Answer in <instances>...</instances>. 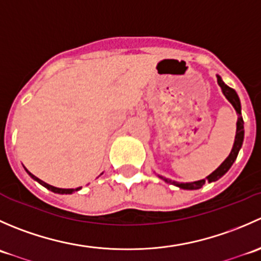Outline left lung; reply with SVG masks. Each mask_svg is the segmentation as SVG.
<instances>
[{
  "label": "left lung",
  "mask_w": 261,
  "mask_h": 261,
  "mask_svg": "<svg viewBox=\"0 0 261 261\" xmlns=\"http://www.w3.org/2000/svg\"><path fill=\"white\" fill-rule=\"evenodd\" d=\"M217 82H218V84H220L221 88H222V92H223V94H225V97L228 99V102L232 105L233 109L236 110V112H238V115H239L238 123H236V125H238V128H236L235 143H233L232 150H231L230 155L226 158L225 162H223L222 164H221L220 167H218L217 169L212 173V174H210L208 177H207V179L193 181V183H178V181L169 180V179H165V178H163V179L167 181V183L174 184V186L179 187V188H183V189H199V188H202V186H203L204 183H206V180H208L210 183H211V181H216V180L220 179V178L222 177L225 173H227V170L230 169L231 165L233 164V162H235L236 158H238V154H239V151H240L241 145H243V141H244V120H243V117H241L240 99H239V96H238V93L235 92V89H232L231 87L226 86V84L223 83V81L221 80L220 75H217Z\"/></svg>",
  "instance_id": "1"
}]
</instances>
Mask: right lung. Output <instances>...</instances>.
<instances>
[{
    "label": "right lung",
    "mask_w": 261,
    "mask_h": 261,
    "mask_svg": "<svg viewBox=\"0 0 261 261\" xmlns=\"http://www.w3.org/2000/svg\"><path fill=\"white\" fill-rule=\"evenodd\" d=\"M26 172L29 173V175H30V177L33 178V179H35L36 181H39V183H40L41 186H44V187H45V188L50 189V191H51V192H54V193H60V194H70V193H72V192H74V191H78V189H80V188H75V189H62V188H57V187H53V186H50V184L45 183V181H43V180H40V179H39V178H36L35 175H34V174H31V173L29 172L28 169H26Z\"/></svg>",
    "instance_id": "add662e5"
}]
</instances>
